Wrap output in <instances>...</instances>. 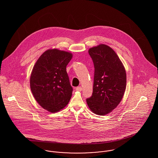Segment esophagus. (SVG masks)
<instances>
[{
    "label": "esophagus",
    "mask_w": 158,
    "mask_h": 158,
    "mask_svg": "<svg viewBox=\"0 0 158 158\" xmlns=\"http://www.w3.org/2000/svg\"><path fill=\"white\" fill-rule=\"evenodd\" d=\"M75 89H76L77 91H79V92H80V91H81V90H83V88H82L81 86H78V87H77Z\"/></svg>",
    "instance_id": "esophagus-1"
}]
</instances>
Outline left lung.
Segmentation results:
<instances>
[{"mask_svg": "<svg viewBox=\"0 0 158 158\" xmlns=\"http://www.w3.org/2000/svg\"><path fill=\"white\" fill-rule=\"evenodd\" d=\"M94 65L93 92L86 99L91 111L99 115L111 113L121 102L127 85L126 70L112 48L101 44L90 48Z\"/></svg>", "mask_w": 158, "mask_h": 158, "instance_id": "8db88e82", "label": "left lung"}]
</instances>
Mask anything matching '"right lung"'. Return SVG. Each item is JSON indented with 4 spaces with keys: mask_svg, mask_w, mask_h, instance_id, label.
Wrapping results in <instances>:
<instances>
[{
    "mask_svg": "<svg viewBox=\"0 0 158 158\" xmlns=\"http://www.w3.org/2000/svg\"><path fill=\"white\" fill-rule=\"evenodd\" d=\"M72 58L70 52L48 49L32 69L30 84L33 95L42 108L50 113L63 110L72 97L73 89L66 72Z\"/></svg>",
    "mask_w": 158,
    "mask_h": 158,
    "instance_id": "add662e5",
    "label": "right lung"
}]
</instances>
